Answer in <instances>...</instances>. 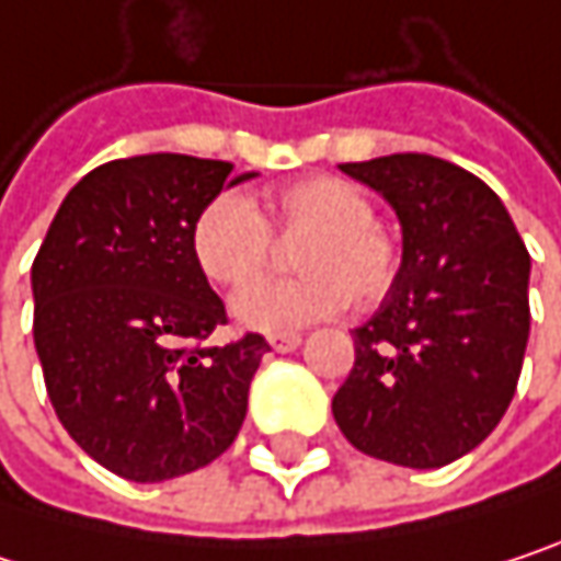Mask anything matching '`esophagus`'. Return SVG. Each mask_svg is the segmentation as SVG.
I'll use <instances>...</instances> for the list:
<instances>
[{"label":"esophagus","mask_w":561,"mask_h":561,"mask_svg":"<svg viewBox=\"0 0 561 561\" xmlns=\"http://www.w3.org/2000/svg\"><path fill=\"white\" fill-rule=\"evenodd\" d=\"M301 344V334H295V331H285V334H270V347L276 351V354H288V351H295Z\"/></svg>","instance_id":"1"}]
</instances>
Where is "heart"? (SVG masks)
<instances>
[{
    "mask_svg": "<svg viewBox=\"0 0 561 561\" xmlns=\"http://www.w3.org/2000/svg\"><path fill=\"white\" fill-rule=\"evenodd\" d=\"M305 232L296 251L302 273L288 283L248 286L268 265L272 238ZM191 256L201 276L220 288L240 289L230 301L237 324L285 334L357 305H377L399 276V240L374 217L370 197L334 174L291 181L266 201V217L237 191L214 194L191 220Z\"/></svg>",
    "mask_w": 561,
    "mask_h": 561,
    "instance_id": "b5f03b06",
    "label": "heart"
}]
</instances>
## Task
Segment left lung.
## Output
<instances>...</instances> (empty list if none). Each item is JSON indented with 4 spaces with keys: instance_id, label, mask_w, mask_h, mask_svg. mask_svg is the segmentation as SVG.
Returning <instances> with one entry per match:
<instances>
[{
    "instance_id": "1",
    "label": "left lung",
    "mask_w": 561,
    "mask_h": 561,
    "mask_svg": "<svg viewBox=\"0 0 561 561\" xmlns=\"http://www.w3.org/2000/svg\"><path fill=\"white\" fill-rule=\"evenodd\" d=\"M344 174L390 201L402 263L380 311L354 328V370L331 412L380 461L442 468L504 419L529 341V253L471 171L399 152Z\"/></svg>"
}]
</instances>
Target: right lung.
<instances>
[{
    "label": "right lung",
    "instance_id": "1",
    "mask_svg": "<svg viewBox=\"0 0 561 561\" xmlns=\"http://www.w3.org/2000/svg\"><path fill=\"white\" fill-rule=\"evenodd\" d=\"M194 156H136L83 174L32 263L35 351L60 425L106 471L156 484L220 458L270 351L227 324L191 256V220L247 174Z\"/></svg>",
    "mask_w": 561,
    "mask_h": 561
}]
</instances>
